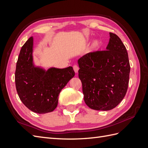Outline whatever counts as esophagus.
Returning <instances> with one entry per match:
<instances>
[{"label":"esophagus","mask_w":148,"mask_h":148,"mask_svg":"<svg viewBox=\"0 0 148 148\" xmlns=\"http://www.w3.org/2000/svg\"><path fill=\"white\" fill-rule=\"evenodd\" d=\"M73 70H74L75 73H78V70H79L78 66H77V65H73Z\"/></svg>","instance_id":"esophagus-1"}]
</instances>
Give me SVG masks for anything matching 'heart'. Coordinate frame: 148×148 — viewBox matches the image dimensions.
Returning <instances> with one entry per match:
<instances>
[{
    "label": "heart",
    "mask_w": 148,
    "mask_h": 148,
    "mask_svg": "<svg viewBox=\"0 0 148 148\" xmlns=\"http://www.w3.org/2000/svg\"><path fill=\"white\" fill-rule=\"evenodd\" d=\"M102 42L99 40H96L93 42L92 45V50L94 51H96L99 50V49L102 47Z\"/></svg>",
    "instance_id": "obj_1"
}]
</instances>
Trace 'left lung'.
I'll return each instance as SVG.
<instances>
[{
  "instance_id": "obj_1",
  "label": "left lung",
  "mask_w": 148,
  "mask_h": 148,
  "mask_svg": "<svg viewBox=\"0 0 148 148\" xmlns=\"http://www.w3.org/2000/svg\"><path fill=\"white\" fill-rule=\"evenodd\" d=\"M109 34L106 51L88 53L78 60L84 100L94 110L114 109L128 89L130 71L128 52L118 36Z\"/></svg>"
}]
</instances>
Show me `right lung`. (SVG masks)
<instances>
[{
    "label": "right lung",
    "mask_w": 148,
    "mask_h": 148,
    "mask_svg": "<svg viewBox=\"0 0 148 148\" xmlns=\"http://www.w3.org/2000/svg\"><path fill=\"white\" fill-rule=\"evenodd\" d=\"M33 38L22 46L15 70V85L21 102L31 111L46 114L54 110L59 95L75 76L72 66L50 68L47 70L35 66L33 59Z\"/></svg>",
    "instance_id": "right-lung-1"
}]
</instances>
